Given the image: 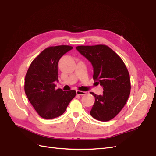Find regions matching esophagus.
I'll list each match as a JSON object with an SVG mask.
<instances>
[{"label": "esophagus", "instance_id": "esophagus-1", "mask_svg": "<svg viewBox=\"0 0 156 156\" xmlns=\"http://www.w3.org/2000/svg\"><path fill=\"white\" fill-rule=\"evenodd\" d=\"M76 93H77V95H79V96H83V95H84V94H86V93H87V92H84V91L77 90Z\"/></svg>", "mask_w": 156, "mask_h": 156}]
</instances>
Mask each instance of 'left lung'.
I'll use <instances>...</instances> for the list:
<instances>
[{
	"label": "left lung",
	"instance_id": "8db88e82",
	"mask_svg": "<svg viewBox=\"0 0 156 156\" xmlns=\"http://www.w3.org/2000/svg\"><path fill=\"white\" fill-rule=\"evenodd\" d=\"M76 49L92 63L93 79L103 88L102 95L90 92L95 103L90 113L98 120H110L120 112L129 96L128 70L120 56L105 45H80Z\"/></svg>",
	"mask_w": 156,
	"mask_h": 156
}]
</instances>
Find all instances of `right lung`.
I'll list each match as a JSON object with an SVG mask.
<instances>
[{
	"label": "right lung",
	"mask_w": 156,
	"mask_h": 156,
	"mask_svg": "<svg viewBox=\"0 0 156 156\" xmlns=\"http://www.w3.org/2000/svg\"><path fill=\"white\" fill-rule=\"evenodd\" d=\"M73 49L69 45L52 46L45 49L33 60L25 80V92L36 111L43 119H52L62 115L76 95V91L55 89L58 81L60 58Z\"/></svg>",
	"instance_id": "obj_1"
}]
</instances>
